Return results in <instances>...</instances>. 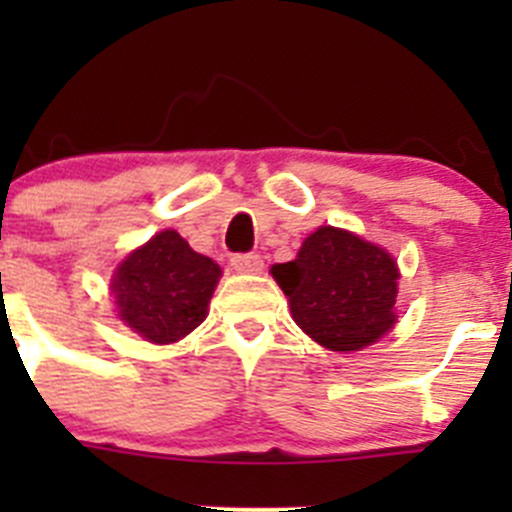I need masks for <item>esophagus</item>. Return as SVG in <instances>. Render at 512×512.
<instances>
[{
  "label": "esophagus",
  "mask_w": 512,
  "mask_h": 512,
  "mask_svg": "<svg viewBox=\"0 0 512 512\" xmlns=\"http://www.w3.org/2000/svg\"><path fill=\"white\" fill-rule=\"evenodd\" d=\"M230 262H232V267H235L237 272H242V275H257V272H262V267H265V260H262L257 252L235 255Z\"/></svg>",
  "instance_id": "obj_1"
}]
</instances>
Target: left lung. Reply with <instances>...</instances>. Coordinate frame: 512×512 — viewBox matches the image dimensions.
I'll return each mask as SVG.
<instances>
[{"mask_svg":"<svg viewBox=\"0 0 512 512\" xmlns=\"http://www.w3.org/2000/svg\"><path fill=\"white\" fill-rule=\"evenodd\" d=\"M272 277L299 329L332 352H359L396 324V260L354 232L319 227Z\"/></svg>","mask_w":512,"mask_h":512,"instance_id":"obj_1","label":"left lung"}]
</instances>
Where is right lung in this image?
I'll use <instances>...</instances> for the list:
<instances>
[{
    "label": "right lung",
    "mask_w": 512,
    "mask_h": 512,
    "mask_svg": "<svg viewBox=\"0 0 512 512\" xmlns=\"http://www.w3.org/2000/svg\"><path fill=\"white\" fill-rule=\"evenodd\" d=\"M220 275L210 257L163 230L118 265L111 292L126 327L153 344H173L203 324Z\"/></svg>",
    "instance_id": "add662e5"
}]
</instances>
